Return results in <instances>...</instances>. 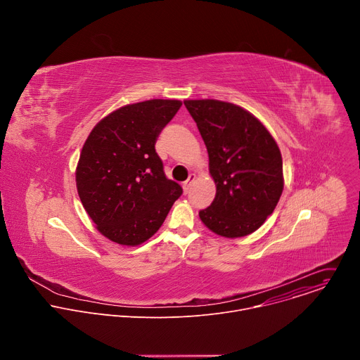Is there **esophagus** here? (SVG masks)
<instances>
[{
    "mask_svg": "<svg viewBox=\"0 0 360 360\" xmlns=\"http://www.w3.org/2000/svg\"><path fill=\"white\" fill-rule=\"evenodd\" d=\"M193 179H195V175H193V174H191V175L188 176V179L184 182V185H182V186H184V192H185V193H188V192L191 191V186H192Z\"/></svg>",
    "mask_w": 360,
    "mask_h": 360,
    "instance_id": "obj_1",
    "label": "esophagus"
}]
</instances>
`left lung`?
<instances>
[{
	"mask_svg": "<svg viewBox=\"0 0 360 360\" xmlns=\"http://www.w3.org/2000/svg\"><path fill=\"white\" fill-rule=\"evenodd\" d=\"M210 155L217 195L200 221L225 238L255 232L276 208L283 191L281 150L258 118L218 99H188Z\"/></svg>",
	"mask_w": 360,
	"mask_h": 360,
	"instance_id": "obj_1",
	"label": "left lung"
}]
</instances>
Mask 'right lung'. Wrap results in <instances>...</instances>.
Masks as SVG:
<instances>
[{
    "label": "right lung",
    "instance_id": "1",
    "mask_svg": "<svg viewBox=\"0 0 360 360\" xmlns=\"http://www.w3.org/2000/svg\"><path fill=\"white\" fill-rule=\"evenodd\" d=\"M181 105L178 99L125 105L99 121L86 138L77 189L98 231L112 242L134 246L149 239L182 195L155 150L161 131Z\"/></svg>",
    "mask_w": 360,
    "mask_h": 360
}]
</instances>
